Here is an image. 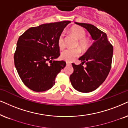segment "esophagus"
I'll list each match as a JSON object with an SVG mask.
<instances>
[{"mask_svg": "<svg viewBox=\"0 0 128 128\" xmlns=\"http://www.w3.org/2000/svg\"><path fill=\"white\" fill-rule=\"evenodd\" d=\"M71 65V63L70 62H67V66H70Z\"/></svg>", "mask_w": 128, "mask_h": 128, "instance_id": "obj_1", "label": "esophagus"}]
</instances>
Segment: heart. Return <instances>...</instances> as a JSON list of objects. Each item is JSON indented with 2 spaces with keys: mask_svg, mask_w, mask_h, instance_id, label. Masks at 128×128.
<instances>
[{
  "mask_svg": "<svg viewBox=\"0 0 128 128\" xmlns=\"http://www.w3.org/2000/svg\"><path fill=\"white\" fill-rule=\"evenodd\" d=\"M71 34L76 37L77 40H78V45L81 49L86 50L88 47L89 42L88 40H86V32L84 30L82 27L78 26H72L70 30ZM58 45L60 48H63L65 46L64 42V34L61 33L58 38ZM80 50L78 49H68L65 50L61 52V58L63 60H65L67 62H72L74 59L78 57L80 55Z\"/></svg>",
  "mask_w": 128,
  "mask_h": 128,
  "instance_id": "obj_1",
  "label": "heart"
}]
</instances>
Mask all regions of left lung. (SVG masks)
Returning a JSON list of instances; mask_svg holds the SVG:
<instances>
[{"label": "left lung", "instance_id": "left-lung-1", "mask_svg": "<svg viewBox=\"0 0 128 128\" xmlns=\"http://www.w3.org/2000/svg\"><path fill=\"white\" fill-rule=\"evenodd\" d=\"M85 28L94 40L87 51L78 58L80 65L72 63L74 68L70 80L72 87L82 93H89L95 90L108 77L111 68L114 48L108 41L106 34L93 25L74 22ZM86 63V67L82 64Z\"/></svg>", "mask_w": 128, "mask_h": 128}]
</instances>
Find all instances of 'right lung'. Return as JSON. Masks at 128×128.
I'll list each match as a JSON object with an SVG mask.
<instances>
[{"instance_id": "1", "label": "right lung", "mask_w": 128, "mask_h": 128, "mask_svg": "<svg viewBox=\"0 0 128 128\" xmlns=\"http://www.w3.org/2000/svg\"><path fill=\"white\" fill-rule=\"evenodd\" d=\"M70 21L45 24L29 28L18 40L14 62L23 83L40 92L55 84L56 75L66 66L60 56L58 38Z\"/></svg>"}]
</instances>
